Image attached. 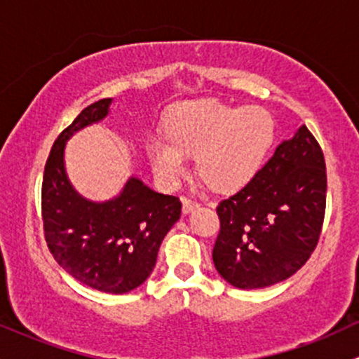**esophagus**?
Listing matches in <instances>:
<instances>
[{
  "instance_id": "34e87169",
  "label": "esophagus",
  "mask_w": 359,
  "mask_h": 359,
  "mask_svg": "<svg viewBox=\"0 0 359 359\" xmlns=\"http://www.w3.org/2000/svg\"><path fill=\"white\" fill-rule=\"evenodd\" d=\"M196 208H199V203L198 201H194V199H189V198H184L182 199V211L184 213H191L192 210H196Z\"/></svg>"
}]
</instances>
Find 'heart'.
Instances as JSON below:
<instances>
[{"instance_id":"1","label":"heart","mask_w":359,"mask_h":359,"mask_svg":"<svg viewBox=\"0 0 359 359\" xmlns=\"http://www.w3.org/2000/svg\"><path fill=\"white\" fill-rule=\"evenodd\" d=\"M275 139V120L262 107H233L220 100L179 104L168 118L167 134L148 139L154 173L175 186L189 170V158L217 191L244 186L262 167Z\"/></svg>"}]
</instances>
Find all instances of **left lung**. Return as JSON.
Returning <instances> with one entry per match:
<instances>
[{"mask_svg": "<svg viewBox=\"0 0 359 359\" xmlns=\"http://www.w3.org/2000/svg\"><path fill=\"white\" fill-rule=\"evenodd\" d=\"M325 198L322 148L301 126L243 189L218 205L215 269L239 289L269 287L289 278L315 251Z\"/></svg>", "mask_w": 359, "mask_h": 359, "instance_id": "obj_1", "label": "left lung"}]
</instances>
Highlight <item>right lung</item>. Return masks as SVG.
Wrapping results in <instances>:
<instances>
[{"label": "right lung", "mask_w": 359, "mask_h": 359, "mask_svg": "<svg viewBox=\"0 0 359 359\" xmlns=\"http://www.w3.org/2000/svg\"><path fill=\"white\" fill-rule=\"evenodd\" d=\"M111 101L104 97L89 104L58 135L44 167L41 206L44 237L58 265L89 287L126 294L151 275L182 203L137 177H129L120 194L108 201H90L72 186L65 170L67 141L107 118Z\"/></svg>", "instance_id": "right-lung-1"}]
</instances>
